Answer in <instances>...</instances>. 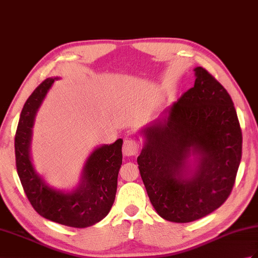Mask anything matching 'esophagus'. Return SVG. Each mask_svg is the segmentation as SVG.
I'll return each instance as SVG.
<instances>
[{
    "mask_svg": "<svg viewBox=\"0 0 258 258\" xmlns=\"http://www.w3.org/2000/svg\"><path fill=\"white\" fill-rule=\"evenodd\" d=\"M139 153V143L134 139H127L123 144V155L124 156H135Z\"/></svg>",
    "mask_w": 258,
    "mask_h": 258,
    "instance_id": "34e87169",
    "label": "esophagus"
}]
</instances>
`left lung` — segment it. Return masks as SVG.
I'll use <instances>...</instances> for the list:
<instances>
[{"label": "left lung", "instance_id": "8db88e82", "mask_svg": "<svg viewBox=\"0 0 258 258\" xmlns=\"http://www.w3.org/2000/svg\"><path fill=\"white\" fill-rule=\"evenodd\" d=\"M195 75L194 88L141 130L144 147L137 157L154 209L176 223L222 206L242 158V131L230 94L205 68H195Z\"/></svg>", "mask_w": 258, "mask_h": 258}]
</instances>
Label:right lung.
Segmentation results:
<instances>
[{"mask_svg":"<svg viewBox=\"0 0 258 258\" xmlns=\"http://www.w3.org/2000/svg\"><path fill=\"white\" fill-rule=\"evenodd\" d=\"M57 79L59 78H47L41 82L23 107L15 134L16 169L36 212L52 222L81 229L98 223L111 210L122 165L123 140L94 149L86 161L80 183L75 190L64 192L49 187L35 171L29 151L36 112Z\"/></svg>","mask_w":258,"mask_h":258,"instance_id":"right-lung-1","label":"right lung"}]
</instances>
